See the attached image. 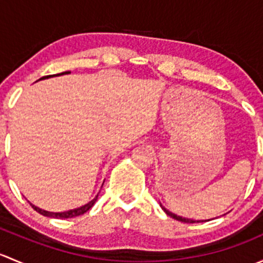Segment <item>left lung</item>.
<instances>
[{
    "mask_svg": "<svg viewBox=\"0 0 263 263\" xmlns=\"http://www.w3.org/2000/svg\"><path fill=\"white\" fill-rule=\"evenodd\" d=\"M161 208H163V206H161ZM163 210L165 211L166 215H169V216H171V217H173V219L178 220V221H182V222H188V224H192V222H198V221H196V220H192V219H185V217L178 216V215H176V214H172L171 211H168V210H166L165 208H163ZM206 221H209V220H206Z\"/></svg>",
    "mask_w": 263,
    "mask_h": 263,
    "instance_id": "obj_1",
    "label": "left lung"
}]
</instances>
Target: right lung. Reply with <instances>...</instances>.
Here are the masks:
<instances>
[{"instance_id": "add662e5", "label": "right lung", "mask_w": 263, "mask_h": 263, "mask_svg": "<svg viewBox=\"0 0 263 263\" xmlns=\"http://www.w3.org/2000/svg\"><path fill=\"white\" fill-rule=\"evenodd\" d=\"M65 73H70V71H66V72H62V73H57L55 76L58 75H65ZM53 75H49V76H43L42 79H39V80H43V79H48V78H52ZM98 200V195L95 196L94 200L90 201L89 203H86V205L81 206V208H78V209H73V210H68V211H65V213H49V211H46V210H42V209L36 208V206L31 205V208L34 209V210L36 211V213H39L41 215H43V216H48V217H54V219H68V217H76V216H80V215L85 214L86 211H89L90 209L92 208V205H94L95 202H97Z\"/></svg>"}]
</instances>
